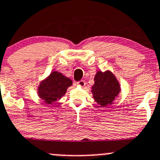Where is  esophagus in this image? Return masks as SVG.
Returning <instances> with one entry per match:
<instances>
[{
	"label": "esophagus",
	"mask_w": 160,
	"mask_h": 160,
	"mask_svg": "<svg viewBox=\"0 0 160 160\" xmlns=\"http://www.w3.org/2000/svg\"><path fill=\"white\" fill-rule=\"evenodd\" d=\"M85 84H86V83H85L84 80H80V81L77 82V85L80 87H84Z\"/></svg>",
	"instance_id": "obj_1"
}]
</instances>
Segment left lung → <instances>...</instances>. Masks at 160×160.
Instances as JSON below:
<instances>
[{
    "label": "left lung",
    "mask_w": 160,
    "mask_h": 160,
    "mask_svg": "<svg viewBox=\"0 0 160 160\" xmlns=\"http://www.w3.org/2000/svg\"><path fill=\"white\" fill-rule=\"evenodd\" d=\"M94 82L92 92L97 103L104 107L112 104L120 91L119 83L114 76L110 71H98L94 77Z\"/></svg>",
    "instance_id": "left-lung-1"
}]
</instances>
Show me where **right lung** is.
Masks as SVG:
<instances>
[{
  "mask_svg": "<svg viewBox=\"0 0 160 160\" xmlns=\"http://www.w3.org/2000/svg\"><path fill=\"white\" fill-rule=\"evenodd\" d=\"M72 85V80L58 72H52L38 88V94L46 104H51L60 99Z\"/></svg>",
  "mask_w": 160,
  "mask_h": 160,
  "instance_id": "right-lung-1",
  "label": "right lung"
}]
</instances>
